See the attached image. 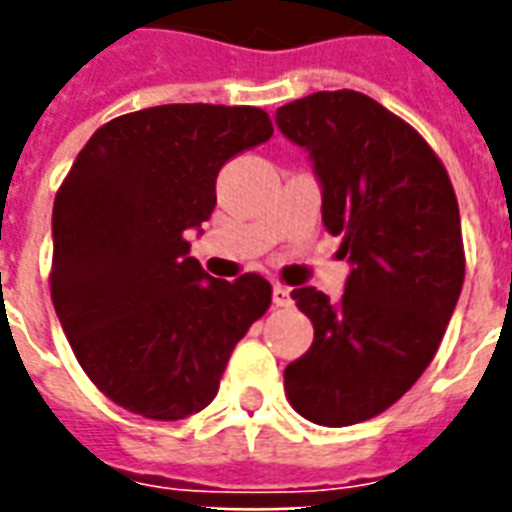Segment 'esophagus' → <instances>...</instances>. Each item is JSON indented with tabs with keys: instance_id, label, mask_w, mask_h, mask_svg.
I'll list each match as a JSON object with an SVG mask.
<instances>
[{
	"instance_id": "1",
	"label": "esophagus",
	"mask_w": 512,
	"mask_h": 512,
	"mask_svg": "<svg viewBox=\"0 0 512 512\" xmlns=\"http://www.w3.org/2000/svg\"><path fill=\"white\" fill-rule=\"evenodd\" d=\"M271 299H274V304H277V307H288L290 288H285V285H274V290H271Z\"/></svg>"
}]
</instances>
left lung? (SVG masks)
<instances>
[{
  "instance_id": "obj_1",
  "label": "left lung",
  "mask_w": 512,
  "mask_h": 512,
  "mask_svg": "<svg viewBox=\"0 0 512 512\" xmlns=\"http://www.w3.org/2000/svg\"><path fill=\"white\" fill-rule=\"evenodd\" d=\"M274 123L310 156L323 227L351 266L337 301L293 290L315 340L285 367V392L315 425H356L406 395L447 332L463 288L458 200L428 142L367 95L312 93Z\"/></svg>"
}]
</instances>
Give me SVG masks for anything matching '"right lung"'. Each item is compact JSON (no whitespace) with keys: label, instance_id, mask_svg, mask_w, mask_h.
Wrapping results in <instances>:
<instances>
[{"label":"right lung","instance_id":"add662e5","mask_svg":"<svg viewBox=\"0 0 512 512\" xmlns=\"http://www.w3.org/2000/svg\"><path fill=\"white\" fill-rule=\"evenodd\" d=\"M271 134L255 106H150L98 128L73 161L51 216V301L117 406L164 422L202 411L268 310L266 279L208 277L186 238L211 219L219 169Z\"/></svg>","mask_w":512,"mask_h":512}]
</instances>
